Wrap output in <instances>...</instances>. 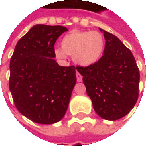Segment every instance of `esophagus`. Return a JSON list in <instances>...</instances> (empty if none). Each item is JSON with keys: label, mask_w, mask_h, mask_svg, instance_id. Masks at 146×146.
Listing matches in <instances>:
<instances>
[{"label": "esophagus", "mask_w": 146, "mask_h": 146, "mask_svg": "<svg viewBox=\"0 0 146 146\" xmlns=\"http://www.w3.org/2000/svg\"><path fill=\"white\" fill-rule=\"evenodd\" d=\"M76 80H77V82H81V81H82V76H81L79 73H76Z\"/></svg>", "instance_id": "obj_1"}]
</instances>
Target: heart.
Masks as SVG:
<instances>
[{
	"label": "heart",
	"mask_w": 146,
	"mask_h": 146,
	"mask_svg": "<svg viewBox=\"0 0 146 146\" xmlns=\"http://www.w3.org/2000/svg\"><path fill=\"white\" fill-rule=\"evenodd\" d=\"M106 40L98 31L73 30L62 37V48H54V54L65 59L68 54L73 55L76 64L88 66L97 62L103 54Z\"/></svg>",
	"instance_id": "b5f03b06"
}]
</instances>
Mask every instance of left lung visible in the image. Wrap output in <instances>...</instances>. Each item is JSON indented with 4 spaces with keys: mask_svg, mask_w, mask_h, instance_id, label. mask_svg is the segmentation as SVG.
I'll return each mask as SVG.
<instances>
[{
    "mask_svg": "<svg viewBox=\"0 0 146 146\" xmlns=\"http://www.w3.org/2000/svg\"><path fill=\"white\" fill-rule=\"evenodd\" d=\"M106 46L99 60L77 66L87 94L98 116L107 120L120 119L133 109L139 93L140 73L134 55L118 37L101 28Z\"/></svg>",
    "mask_w": 146,
    "mask_h": 146,
    "instance_id": "obj_1",
    "label": "left lung"
}]
</instances>
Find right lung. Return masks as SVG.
I'll return each instance as SVG.
<instances>
[{"instance_id":"add662e5","label":"right lung","mask_w":146,"mask_h":146,"mask_svg":"<svg viewBox=\"0 0 146 146\" xmlns=\"http://www.w3.org/2000/svg\"><path fill=\"white\" fill-rule=\"evenodd\" d=\"M62 26L37 24L18 41L10 61L9 89L19 112L33 122L52 124L66 114L76 82V67L61 66L54 45Z\"/></svg>"}]
</instances>
